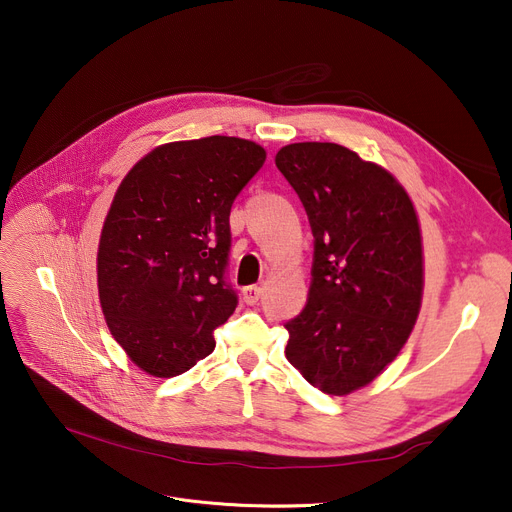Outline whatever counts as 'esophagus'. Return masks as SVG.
<instances>
[{
    "instance_id": "34e87169",
    "label": "esophagus",
    "mask_w": 512,
    "mask_h": 512,
    "mask_svg": "<svg viewBox=\"0 0 512 512\" xmlns=\"http://www.w3.org/2000/svg\"><path fill=\"white\" fill-rule=\"evenodd\" d=\"M261 294H263L261 286H247L245 290H242V299H245L247 305H255L261 301Z\"/></svg>"
}]
</instances>
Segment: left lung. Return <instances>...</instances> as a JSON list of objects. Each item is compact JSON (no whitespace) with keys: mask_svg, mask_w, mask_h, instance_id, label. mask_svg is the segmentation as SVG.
I'll return each mask as SVG.
<instances>
[{"mask_svg":"<svg viewBox=\"0 0 512 512\" xmlns=\"http://www.w3.org/2000/svg\"><path fill=\"white\" fill-rule=\"evenodd\" d=\"M276 166L315 238L309 301L286 359L326 394L371 384L407 344L423 299L417 209L394 174L336 143H292Z\"/></svg>","mask_w":512,"mask_h":512,"instance_id":"8db88e82","label":"left lung"}]
</instances>
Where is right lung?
<instances>
[{
	"label": "right lung",
	"mask_w": 512,
	"mask_h": 512,
	"mask_svg": "<svg viewBox=\"0 0 512 512\" xmlns=\"http://www.w3.org/2000/svg\"><path fill=\"white\" fill-rule=\"evenodd\" d=\"M238 137L164 143L120 182L99 236L97 290L114 340L153 378L213 353V330L236 309L224 280L230 207L263 166Z\"/></svg>",
	"instance_id": "add662e5"
}]
</instances>
